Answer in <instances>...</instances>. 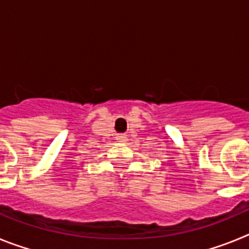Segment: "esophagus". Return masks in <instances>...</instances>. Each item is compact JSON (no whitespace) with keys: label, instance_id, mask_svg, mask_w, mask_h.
I'll return each instance as SVG.
<instances>
[{"label":"esophagus","instance_id":"34e87169","mask_svg":"<svg viewBox=\"0 0 249 249\" xmlns=\"http://www.w3.org/2000/svg\"><path fill=\"white\" fill-rule=\"evenodd\" d=\"M116 140H117L118 142H126V141H127V135H124V133H121V135H117Z\"/></svg>","mask_w":249,"mask_h":249}]
</instances>
